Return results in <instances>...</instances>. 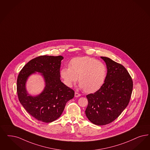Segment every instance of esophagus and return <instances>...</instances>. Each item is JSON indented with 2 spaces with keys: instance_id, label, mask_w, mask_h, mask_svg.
<instances>
[{
  "instance_id": "34e87169",
  "label": "esophagus",
  "mask_w": 150,
  "mask_h": 150,
  "mask_svg": "<svg viewBox=\"0 0 150 150\" xmlns=\"http://www.w3.org/2000/svg\"><path fill=\"white\" fill-rule=\"evenodd\" d=\"M81 96L80 94H79L77 92L75 93V97H79V96Z\"/></svg>"
}]
</instances>
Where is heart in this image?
Returning <instances> with one entry per match:
<instances>
[{
  "label": "heart",
  "mask_w": 150,
  "mask_h": 150,
  "mask_svg": "<svg viewBox=\"0 0 150 150\" xmlns=\"http://www.w3.org/2000/svg\"><path fill=\"white\" fill-rule=\"evenodd\" d=\"M60 75L66 86L71 87L79 79L81 89L94 93L105 83L107 69L105 64L96 59L87 56L76 57L71 60L69 67L61 70Z\"/></svg>",
  "instance_id": "1"
}]
</instances>
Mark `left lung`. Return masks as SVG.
Returning a JSON list of instances; mask_svg holds the SVG:
<instances>
[{"label":"left lung","mask_w":150,"mask_h":150,"mask_svg":"<svg viewBox=\"0 0 150 150\" xmlns=\"http://www.w3.org/2000/svg\"><path fill=\"white\" fill-rule=\"evenodd\" d=\"M105 62L107 76L102 87L86 96L85 114L98 126L109 124L117 118L127 107L133 89V81L126 68L110 59L100 57Z\"/></svg>","instance_id":"1"}]
</instances>
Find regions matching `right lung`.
Wrapping results in <instances>:
<instances>
[{
  "instance_id": "add662e5",
  "label": "right lung",
  "mask_w": 150,
  "mask_h": 150,
  "mask_svg": "<svg viewBox=\"0 0 150 150\" xmlns=\"http://www.w3.org/2000/svg\"><path fill=\"white\" fill-rule=\"evenodd\" d=\"M62 56H41L30 61L23 67L17 78L18 99L27 112L36 120L45 123L57 120L62 113L66 103L74 96V91L60 80ZM40 73L45 86L38 95L31 96L26 88L28 78Z\"/></svg>"
}]
</instances>
